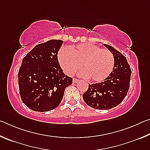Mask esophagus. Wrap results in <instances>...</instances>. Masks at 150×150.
<instances>
[{
	"mask_svg": "<svg viewBox=\"0 0 150 150\" xmlns=\"http://www.w3.org/2000/svg\"><path fill=\"white\" fill-rule=\"evenodd\" d=\"M78 81H79V79H76V78H73V82L74 83H77Z\"/></svg>",
	"mask_w": 150,
	"mask_h": 150,
	"instance_id": "34e87169",
	"label": "esophagus"
}]
</instances>
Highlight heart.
Here are the masks:
<instances>
[{
	"label": "heart",
	"instance_id": "b5f03b06",
	"mask_svg": "<svg viewBox=\"0 0 150 150\" xmlns=\"http://www.w3.org/2000/svg\"><path fill=\"white\" fill-rule=\"evenodd\" d=\"M57 56L68 74H75L82 66L80 74L93 81L105 80L115 66V57L110 50L89 43L71 46L69 50L63 47Z\"/></svg>",
	"mask_w": 150,
	"mask_h": 150
}]
</instances>
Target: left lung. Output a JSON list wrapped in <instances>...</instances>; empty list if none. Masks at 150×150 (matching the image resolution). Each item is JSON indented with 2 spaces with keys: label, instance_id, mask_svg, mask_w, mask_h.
I'll list each match as a JSON object with an SVG mask.
<instances>
[{
  "label": "left lung",
  "instance_id": "left-lung-1",
  "mask_svg": "<svg viewBox=\"0 0 150 150\" xmlns=\"http://www.w3.org/2000/svg\"><path fill=\"white\" fill-rule=\"evenodd\" d=\"M104 45L115 57L112 71L102 82L88 84V90L83 95L85 103L98 110L114 108L124 100L130 87L132 73L126 57L111 45Z\"/></svg>",
  "mask_w": 150,
  "mask_h": 150
}]
</instances>
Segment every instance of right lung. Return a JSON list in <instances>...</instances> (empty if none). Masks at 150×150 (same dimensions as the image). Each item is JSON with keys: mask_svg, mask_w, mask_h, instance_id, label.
<instances>
[{"mask_svg": "<svg viewBox=\"0 0 150 150\" xmlns=\"http://www.w3.org/2000/svg\"><path fill=\"white\" fill-rule=\"evenodd\" d=\"M63 42L51 40L38 44L22 59L18 74L20 97L32 110L47 112L57 108L73 79L63 73L57 54Z\"/></svg>", "mask_w": 150, "mask_h": 150, "instance_id": "right-lung-1", "label": "right lung"}]
</instances>
